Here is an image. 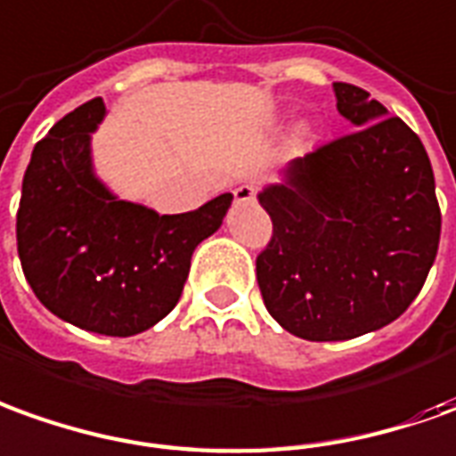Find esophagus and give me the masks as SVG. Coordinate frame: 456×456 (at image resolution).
<instances>
[{
	"label": "esophagus",
	"instance_id": "obj_1",
	"mask_svg": "<svg viewBox=\"0 0 456 456\" xmlns=\"http://www.w3.org/2000/svg\"><path fill=\"white\" fill-rule=\"evenodd\" d=\"M233 196L238 203H253V200H256V188L250 186V183H243V186L235 188Z\"/></svg>",
	"mask_w": 456,
	"mask_h": 456
}]
</instances>
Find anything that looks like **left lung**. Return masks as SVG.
<instances>
[{
  "label": "left lung",
  "instance_id": "left-lung-1",
  "mask_svg": "<svg viewBox=\"0 0 456 456\" xmlns=\"http://www.w3.org/2000/svg\"><path fill=\"white\" fill-rule=\"evenodd\" d=\"M354 131L295 159L258 196L273 235L256 260L268 313L310 342L350 340L412 305L435 263L442 213L425 146L400 116L335 81Z\"/></svg>",
  "mask_w": 456,
  "mask_h": 456
}]
</instances>
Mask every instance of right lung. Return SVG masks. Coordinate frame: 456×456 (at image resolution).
<instances>
[{
  "instance_id": "right-lung-1",
  "label": "right lung",
  "mask_w": 456,
  "mask_h": 456,
  "mask_svg": "<svg viewBox=\"0 0 456 456\" xmlns=\"http://www.w3.org/2000/svg\"><path fill=\"white\" fill-rule=\"evenodd\" d=\"M102 99L81 103L34 146L17 210V250L34 295L81 330L128 338L178 303L200 240L221 228L231 193L178 216L118 198L94 175Z\"/></svg>"
}]
</instances>
